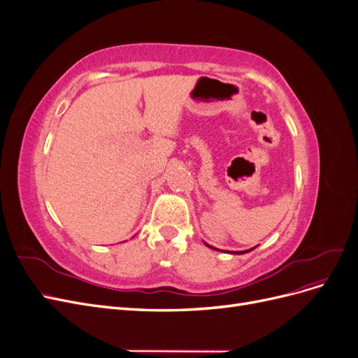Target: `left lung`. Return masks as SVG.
Listing matches in <instances>:
<instances>
[{
    "label": "left lung",
    "instance_id": "obj_1",
    "mask_svg": "<svg viewBox=\"0 0 358 358\" xmlns=\"http://www.w3.org/2000/svg\"><path fill=\"white\" fill-rule=\"evenodd\" d=\"M204 245L212 248V249H216V248H213V246H210V245H208V243H204ZM252 249H254V248H252ZM252 249H249V251H252ZM249 251H236V252H231V254H245V252H249Z\"/></svg>",
    "mask_w": 358,
    "mask_h": 358
}]
</instances>
